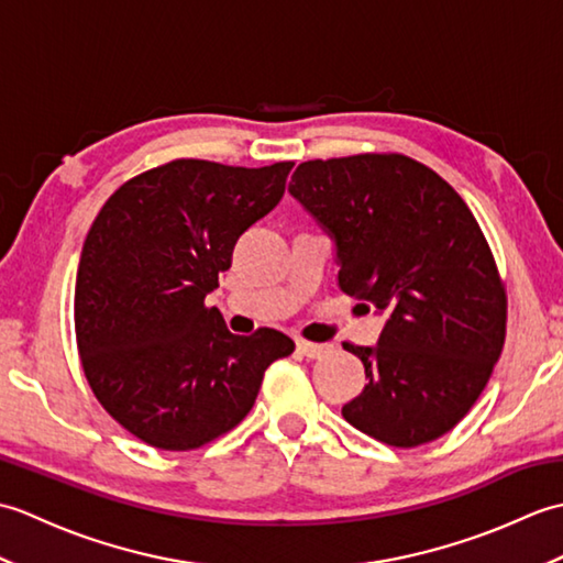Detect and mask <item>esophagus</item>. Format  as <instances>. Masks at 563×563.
<instances>
[{
  "label": "esophagus",
  "instance_id": "1",
  "mask_svg": "<svg viewBox=\"0 0 563 563\" xmlns=\"http://www.w3.org/2000/svg\"><path fill=\"white\" fill-rule=\"evenodd\" d=\"M297 351H300L305 357H321L327 351L329 345H321V343H309V341H297Z\"/></svg>",
  "mask_w": 563,
  "mask_h": 563
}]
</instances>
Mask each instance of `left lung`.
I'll return each mask as SVG.
<instances>
[{
  "instance_id": "left-lung-1",
  "label": "left lung",
  "mask_w": 563,
  "mask_h": 563,
  "mask_svg": "<svg viewBox=\"0 0 563 563\" xmlns=\"http://www.w3.org/2000/svg\"><path fill=\"white\" fill-rule=\"evenodd\" d=\"M288 190L336 242L341 290L387 314L375 349L343 345L367 377L343 418L394 448L445 435L506 341V288L472 210L404 154L302 162Z\"/></svg>"
}]
</instances>
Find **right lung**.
<instances>
[{
  "label": "right lung",
  "instance_id": "right-lung-1",
  "mask_svg": "<svg viewBox=\"0 0 563 563\" xmlns=\"http://www.w3.org/2000/svg\"><path fill=\"white\" fill-rule=\"evenodd\" d=\"M292 162L174 159L130 178L84 239L75 331L93 397L159 450H196L244 421L263 373L295 343L234 336L206 297L236 239L278 206Z\"/></svg>",
  "mask_w": 563,
  "mask_h": 563
}]
</instances>
